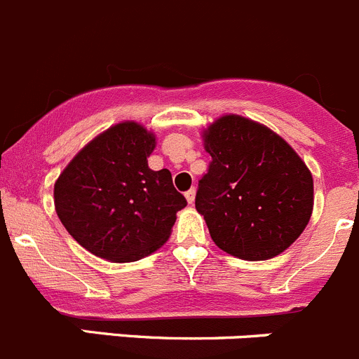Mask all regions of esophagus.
<instances>
[{"instance_id":"esophagus-1","label":"esophagus","mask_w":359,"mask_h":359,"mask_svg":"<svg viewBox=\"0 0 359 359\" xmlns=\"http://www.w3.org/2000/svg\"><path fill=\"white\" fill-rule=\"evenodd\" d=\"M185 197H187V201H189V203L192 204L194 201H196V189H190V190H187V192H185Z\"/></svg>"}]
</instances>
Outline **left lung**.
<instances>
[{
	"mask_svg": "<svg viewBox=\"0 0 359 359\" xmlns=\"http://www.w3.org/2000/svg\"><path fill=\"white\" fill-rule=\"evenodd\" d=\"M211 155L199 180L196 208L218 248L245 261H264L291 247L313 208L305 162L266 126L224 116L204 134Z\"/></svg>",
	"mask_w": 359,
	"mask_h": 359,
	"instance_id": "1",
	"label": "left lung"
}]
</instances>
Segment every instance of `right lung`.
Segmentation results:
<instances>
[{
  "label": "right lung",
  "instance_id": "right-lung-1",
  "mask_svg": "<svg viewBox=\"0 0 359 359\" xmlns=\"http://www.w3.org/2000/svg\"><path fill=\"white\" fill-rule=\"evenodd\" d=\"M155 135L126 121L84 146L54 185V206L70 236L97 257L132 262L169 240L187 206L167 169L151 170Z\"/></svg>",
  "mask_w": 359,
  "mask_h": 359
}]
</instances>
